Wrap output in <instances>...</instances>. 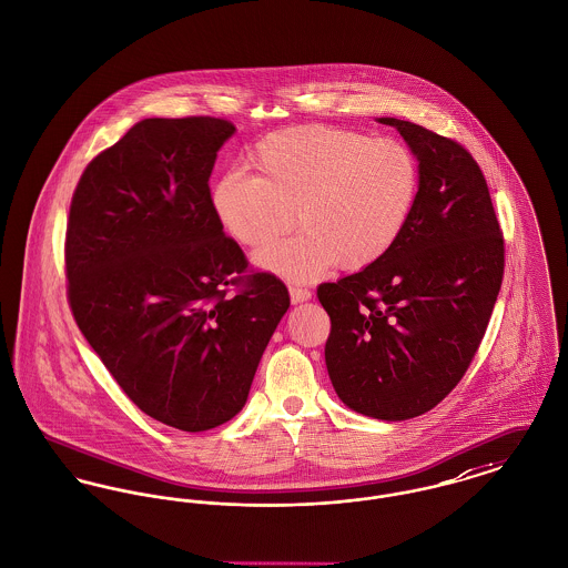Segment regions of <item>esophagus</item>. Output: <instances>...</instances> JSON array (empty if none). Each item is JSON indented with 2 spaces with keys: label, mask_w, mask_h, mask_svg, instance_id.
I'll list each match as a JSON object with an SVG mask.
<instances>
[{
  "label": "esophagus",
  "mask_w": 568,
  "mask_h": 568,
  "mask_svg": "<svg viewBox=\"0 0 568 568\" xmlns=\"http://www.w3.org/2000/svg\"><path fill=\"white\" fill-rule=\"evenodd\" d=\"M288 291H291V300H293V303H303L307 302V300H312V291L305 288V286H291Z\"/></svg>",
  "instance_id": "esophagus-1"
}]
</instances>
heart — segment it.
Returning <instances> with one entry per match:
<instances>
[{
    "instance_id": "1",
    "label": "heart",
    "mask_w": 568,
    "mask_h": 568,
    "mask_svg": "<svg viewBox=\"0 0 568 568\" xmlns=\"http://www.w3.org/2000/svg\"><path fill=\"white\" fill-rule=\"evenodd\" d=\"M252 161L258 176L226 172L211 187V209L227 236L252 252L280 239L295 213L302 230L256 258L288 280H314L336 263L375 265L416 211L419 163L398 140L302 124L268 133Z\"/></svg>"
}]
</instances>
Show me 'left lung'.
I'll use <instances>...</instances> for the list:
<instances>
[{"label":"left lung","instance_id":"1","mask_svg":"<svg viewBox=\"0 0 568 568\" xmlns=\"http://www.w3.org/2000/svg\"><path fill=\"white\" fill-rule=\"evenodd\" d=\"M419 161L416 211L375 265L325 282V364L342 403L377 419L439 405L485 338L504 277V234L476 159L456 140L398 118Z\"/></svg>","mask_w":568,"mask_h":568}]
</instances>
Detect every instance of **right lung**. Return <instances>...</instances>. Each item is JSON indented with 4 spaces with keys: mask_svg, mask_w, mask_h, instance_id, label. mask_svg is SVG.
Masks as SVG:
<instances>
[{
    "mask_svg": "<svg viewBox=\"0 0 568 568\" xmlns=\"http://www.w3.org/2000/svg\"><path fill=\"white\" fill-rule=\"evenodd\" d=\"M232 133L213 115L138 122L85 165L67 224L77 327L146 416L187 433L243 409L291 305L213 215L209 179Z\"/></svg>",
    "mask_w": 568,
    "mask_h": 568,
    "instance_id": "1",
    "label": "right lung"
}]
</instances>
